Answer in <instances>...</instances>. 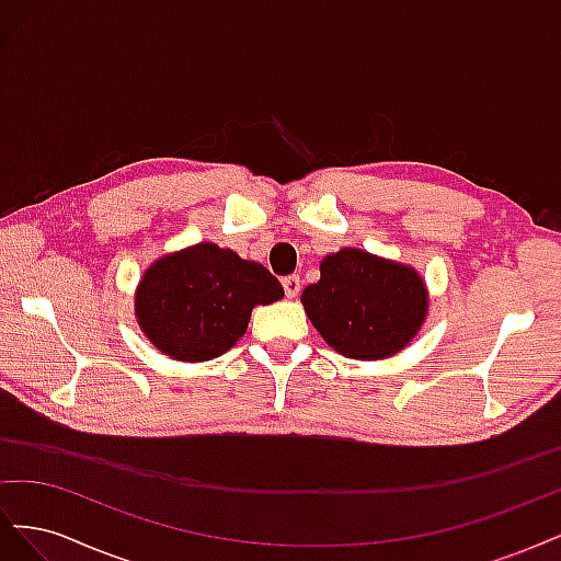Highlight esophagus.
I'll list each match as a JSON object with an SVG mask.
<instances>
[{
	"label": "esophagus",
	"instance_id": "34e87169",
	"mask_svg": "<svg viewBox=\"0 0 561 561\" xmlns=\"http://www.w3.org/2000/svg\"><path fill=\"white\" fill-rule=\"evenodd\" d=\"M299 287H301V280H299V276H285L283 278V290H285V295L287 297H297L299 295Z\"/></svg>",
	"mask_w": 561,
	"mask_h": 561
}]
</instances>
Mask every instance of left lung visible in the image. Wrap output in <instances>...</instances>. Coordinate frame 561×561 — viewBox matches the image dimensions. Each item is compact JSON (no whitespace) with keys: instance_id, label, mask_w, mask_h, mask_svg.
Masks as SVG:
<instances>
[{"instance_id":"obj_1","label":"left lung","mask_w":561,"mask_h":561,"mask_svg":"<svg viewBox=\"0 0 561 561\" xmlns=\"http://www.w3.org/2000/svg\"><path fill=\"white\" fill-rule=\"evenodd\" d=\"M301 301L320 336L355 360L398 353L428 309L426 285L414 268L353 248L322 260L320 280Z\"/></svg>"}]
</instances>
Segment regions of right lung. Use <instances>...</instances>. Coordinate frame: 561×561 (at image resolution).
I'll list each match as a JSON object with an SVG mask.
<instances>
[{"mask_svg":"<svg viewBox=\"0 0 561 561\" xmlns=\"http://www.w3.org/2000/svg\"><path fill=\"white\" fill-rule=\"evenodd\" d=\"M280 297L278 278L262 264L198 243L149 266L135 297V316L159 351L201 363L239 342L252 307Z\"/></svg>","mask_w":561,"mask_h":561,"instance_id":"add662e5","label":"right lung"}]
</instances>
